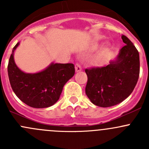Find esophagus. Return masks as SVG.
<instances>
[{"label": "esophagus", "instance_id": "esophagus-1", "mask_svg": "<svg viewBox=\"0 0 149 149\" xmlns=\"http://www.w3.org/2000/svg\"><path fill=\"white\" fill-rule=\"evenodd\" d=\"M75 69H76V72H80L81 70H82L81 66L80 64L79 63H76V65H75Z\"/></svg>", "mask_w": 149, "mask_h": 149}]
</instances>
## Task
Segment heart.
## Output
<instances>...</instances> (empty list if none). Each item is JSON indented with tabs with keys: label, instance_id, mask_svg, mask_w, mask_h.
Segmentation results:
<instances>
[{
	"label": "heart",
	"instance_id": "obj_1",
	"mask_svg": "<svg viewBox=\"0 0 149 149\" xmlns=\"http://www.w3.org/2000/svg\"><path fill=\"white\" fill-rule=\"evenodd\" d=\"M107 51V48H104V52H106Z\"/></svg>",
	"mask_w": 149,
	"mask_h": 149
}]
</instances>
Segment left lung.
<instances>
[{
  "label": "left lung",
  "instance_id": "left-lung-1",
  "mask_svg": "<svg viewBox=\"0 0 149 149\" xmlns=\"http://www.w3.org/2000/svg\"><path fill=\"white\" fill-rule=\"evenodd\" d=\"M118 56L102 68L86 69V94L94 104L109 107L120 104L133 92L140 73L139 51L126 36Z\"/></svg>",
  "mask_w": 149,
  "mask_h": 149
}]
</instances>
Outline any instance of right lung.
I'll return each instance as SVG.
<instances>
[{"label":"right lung","mask_w":149,"mask_h":149,"mask_svg":"<svg viewBox=\"0 0 149 149\" xmlns=\"http://www.w3.org/2000/svg\"><path fill=\"white\" fill-rule=\"evenodd\" d=\"M19 42L13 48L8 65V79L18 98L28 106L46 108L59 100L64 85L75 74L72 63H54L35 73H24L14 61V52Z\"/></svg>","instance_id":"1"}]
</instances>
